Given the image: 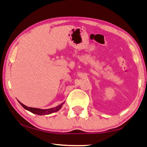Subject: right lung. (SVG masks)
<instances>
[{
    "instance_id": "obj_1",
    "label": "right lung",
    "mask_w": 147,
    "mask_h": 147,
    "mask_svg": "<svg viewBox=\"0 0 147 147\" xmlns=\"http://www.w3.org/2000/svg\"><path fill=\"white\" fill-rule=\"evenodd\" d=\"M19 102L20 103V104L23 107V108L28 110L29 111H30L32 113L34 114H37V115H49V114H51L54 112H56L58 110H59L61 108L62 106L64 104V102L61 103V104H59V106L55 107V108H50V109H39V108H30V107H28L25 105H24L23 104H22L21 102L19 101Z\"/></svg>"
}]
</instances>
